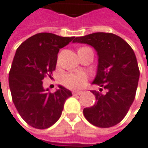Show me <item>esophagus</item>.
Returning <instances> with one entry per match:
<instances>
[{"label": "esophagus", "instance_id": "obj_1", "mask_svg": "<svg viewBox=\"0 0 148 148\" xmlns=\"http://www.w3.org/2000/svg\"><path fill=\"white\" fill-rule=\"evenodd\" d=\"M82 94V91H73V95H79Z\"/></svg>", "mask_w": 148, "mask_h": 148}]
</instances>
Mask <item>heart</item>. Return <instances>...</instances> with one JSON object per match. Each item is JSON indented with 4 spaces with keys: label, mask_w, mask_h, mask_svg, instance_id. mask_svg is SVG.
<instances>
[{
    "label": "heart",
    "mask_w": 148,
    "mask_h": 148,
    "mask_svg": "<svg viewBox=\"0 0 148 148\" xmlns=\"http://www.w3.org/2000/svg\"><path fill=\"white\" fill-rule=\"evenodd\" d=\"M86 81V75L80 72H70L64 74L61 78V83L67 88L77 89L82 86Z\"/></svg>",
    "instance_id": "1"
}]
</instances>
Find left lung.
<instances>
[{
  "label": "left lung",
  "instance_id": "obj_1",
  "mask_svg": "<svg viewBox=\"0 0 148 148\" xmlns=\"http://www.w3.org/2000/svg\"><path fill=\"white\" fill-rule=\"evenodd\" d=\"M73 42L86 43L97 52L98 67L92 90L95 104L83 112L92 125L102 128L116 126L126 116L135 99L140 71L133 49L113 33L95 32L75 38ZM103 88L107 90L102 92Z\"/></svg>",
  "mask_w": 148,
  "mask_h": 148
}]
</instances>
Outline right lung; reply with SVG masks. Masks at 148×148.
I'll list each match as a JSON object with an SVG mask.
<instances>
[{
  "label": "right lung",
  "instance_id": "add662e5",
  "mask_svg": "<svg viewBox=\"0 0 148 148\" xmlns=\"http://www.w3.org/2000/svg\"><path fill=\"white\" fill-rule=\"evenodd\" d=\"M74 37L41 32L23 42L16 49L9 73L12 101L22 118L37 129H46L60 118L65 100L72 95L62 85L54 93L42 80L55 70L59 49Z\"/></svg>",
  "mask_w": 148,
  "mask_h": 148
}]
</instances>
